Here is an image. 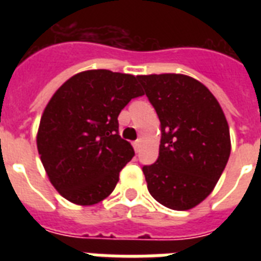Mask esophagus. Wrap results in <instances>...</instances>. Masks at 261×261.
<instances>
[{
  "label": "esophagus",
  "instance_id": "1",
  "mask_svg": "<svg viewBox=\"0 0 261 261\" xmlns=\"http://www.w3.org/2000/svg\"><path fill=\"white\" fill-rule=\"evenodd\" d=\"M133 145H134V149H135V151H137V153H138L139 151V147H141V141H135L134 143H133Z\"/></svg>",
  "mask_w": 261,
  "mask_h": 261
}]
</instances>
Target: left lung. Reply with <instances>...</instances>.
Instances as JSON below:
<instances>
[{
	"label": "left lung",
	"instance_id": "obj_1",
	"mask_svg": "<svg viewBox=\"0 0 261 261\" xmlns=\"http://www.w3.org/2000/svg\"><path fill=\"white\" fill-rule=\"evenodd\" d=\"M161 127L159 160L142 168L150 195L184 211L213 192L230 155V133L214 94L190 75H138Z\"/></svg>",
	"mask_w": 261,
	"mask_h": 261
}]
</instances>
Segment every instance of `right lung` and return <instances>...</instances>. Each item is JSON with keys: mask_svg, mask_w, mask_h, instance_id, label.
<instances>
[{"mask_svg": "<svg viewBox=\"0 0 261 261\" xmlns=\"http://www.w3.org/2000/svg\"><path fill=\"white\" fill-rule=\"evenodd\" d=\"M135 75L106 69L81 71L59 88L43 111L36 145L48 180L69 202H101L134 157L119 135L118 116L142 96Z\"/></svg>", "mask_w": 261, "mask_h": 261, "instance_id": "obj_1", "label": "right lung"}]
</instances>
